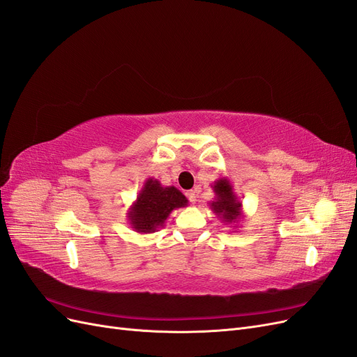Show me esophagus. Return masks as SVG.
<instances>
[{"mask_svg": "<svg viewBox=\"0 0 357 357\" xmlns=\"http://www.w3.org/2000/svg\"><path fill=\"white\" fill-rule=\"evenodd\" d=\"M198 193H199V188L193 189V190H189V192L186 193V195H188V198H189V201H190V202L195 204V202H197V199H198Z\"/></svg>", "mask_w": 357, "mask_h": 357, "instance_id": "1", "label": "esophagus"}]
</instances>
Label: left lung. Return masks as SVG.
<instances>
[{"label": "left lung", "mask_w": 357, "mask_h": 357, "mask_svg": "<svg viewBox=\"0 0 357 357\" xmlns=\"http://www.w3.org/2000/svg\"><path fill=\"white\" fill-rule=\"evenodd\" d=\"M211 188L215 197L208 202V205L211 211L215 214V218H219L225 225H238L244 218L243 204L234 192L231 181L226 177H222L215 180Z\"/></svg>", "instance_id": "left-lung-1"}]
</instances>
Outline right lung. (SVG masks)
<instances>
[{"label":"right lung","instance_id":"right-lung-1","mask_svg":"<svg viewBox=\"0 0 357 357\" xmlns=\"http://www.w3.org/2000/svg\"><path fill=\"white\" fill-rule=\"evenodd\" d=\"M188 198L174 186H162L149 177L128 210V222L138 234H152L164 226L171 211L186 207Z\"/></svg>","mask_w":357,"mask_h":357}]
</instances>
